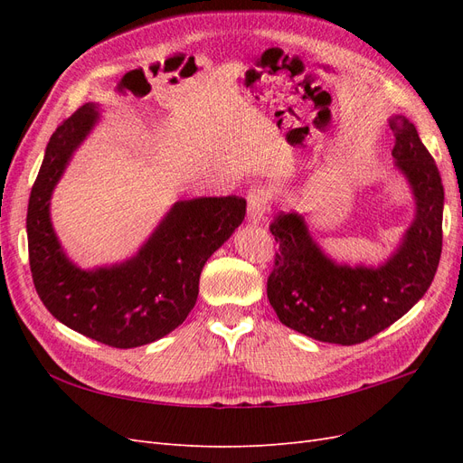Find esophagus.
I'll use <instances>...</instances> for the list:
<instances>
[{
  "label": "esophagus",
  "mask_w": 463,
  "mask_h": 463,
  "mask_svg": "<svg viewBox=\"0 0 463 463\" xmlns=\"http://www.w3.org/2000/svg\"><path fill=\"white\" fill-rule=\"evenodd\" d=\"M270 193L266 189H253L247 194V222L250 226H259L269 210Z\"/></svg>",
  "instance_id": "obj_1"
}]
</instances>
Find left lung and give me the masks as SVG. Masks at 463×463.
I'll return each instance as SVG.
<instances>
[{
    "mask_svg": "<svg viewBox=\"0 0 463 463\" xmlns=\"http://www.w3.org/2000/svg\"><path fill=\"white\" fill-rule=\"evenodd\" d=\"M396 170L408 181L415 214L400 245L381 264H347L325 253L309 220L279 214L270 226L278 243L269 301L279 322L318 342L354 345L383 332L425 296L442 253L444 187L439 167L403 116L388 118Z\"/></svg>",
    "mask_w": 463,
    "mask_h": 463,
    "instance_id": "left-lung-1",
    "label": "left lung"
}]
</instances>
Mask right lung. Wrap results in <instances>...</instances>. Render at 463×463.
<instances>
[{
  "mask_svg": "<svg viewBox=\"0 0 463 463\" xmlns=\"http://www.w3.org/2000/svg\"><path fill=\"white\" fill-rule=\"evenodd\" d=\"M100 121L89 102L50 137L26 213L34 288L65 326L100 344L128 349L175 330L197 303L203 266L245 218V199L177 201L141 249L121 262L85 270L63 250L50 204L77 148Z\"/></svg>",
  "mask_w": 463,
  "mask_h": 463,
  "instance_id": "add662e5",
  "label": "right lung"
}]
</instances>
